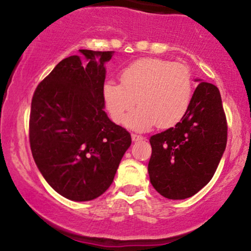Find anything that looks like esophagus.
<instances>
[{"label": "esophagus", "mask_w": 251, "mask_h": 251, "mask_svg": "<svg viewBox=\"0 0 251 251\" xmlns=\"http://www.w3.org/2000/svg\"><path fill=\"white\" fill-rule=\"evenodd\" d=\"M131 138H132L133 142H139V140H143L144 139V137L140 136V135H137V133H132Z\"/></svg>", "instance_id": "esophagus-1"}]
</instances>
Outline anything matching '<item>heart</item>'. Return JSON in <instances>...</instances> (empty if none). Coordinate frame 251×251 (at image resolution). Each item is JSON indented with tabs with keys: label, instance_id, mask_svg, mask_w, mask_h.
<instances>
[{
	"label": "heart",
	"instance_id": "heart-1",
	"mask_svg": "<svg viewBox=\"0 0 251 251\" xmlns=\"http://www.w3.org/2000/svg\"><path fill=\"white\" fill-rule=\"evenodd\" d=\"M121 84L106 81L102 99L113 121L125 122L135 102L140 104L126 120L135 130L157 123L175 126L186 114L192 101L193 80L187 66L160 58H140L120 72Z\"/></svg>",
	"mask_w": 251,
	"mask_h": 251
}]
</instances>
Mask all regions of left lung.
<instances>
[{"mask_svg": "<svg viewBox=\"0 0 251 251\" xmlns=\"http://www.w3.org/2000/svg\"><path fill=\"white\" fill-rule=\"evenodd\" d=\"M226 142L221 92L216 85L200 82L180 122L151 137L149 174L153 187L171 200L197 194L214 176Z\"/></svg>", "mask_w": 251, "mask_h": 251, "instance_id": "8db88e82", "label": "left lung"}]
</instances>
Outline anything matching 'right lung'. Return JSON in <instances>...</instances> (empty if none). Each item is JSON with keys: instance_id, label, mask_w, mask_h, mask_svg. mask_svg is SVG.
I'll return each mask as SVG.
<instances>
[{"instance_id": "right-lung-1", "label": "right lung", "mask_w": 251, "mask_h": 251, "mask_svg": "<svg viewBox=\"0 0 251 251\" xmlns=\"http://www.w3.org/2000/svg\"><path fill=\"white\" fill-rule=\"evenodd\" d=\"M65 58L34 91L29 144L37 168L57 193L73 201L111 186L131 136L105 113V63L112 51L80 50Z\"/></svg>"}]
</instances>
